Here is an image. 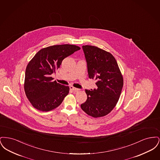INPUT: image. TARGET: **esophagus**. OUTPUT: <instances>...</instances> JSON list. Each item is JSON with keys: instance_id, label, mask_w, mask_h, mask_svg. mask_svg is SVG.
Returning <instances> with one entry per match:
<instances>
[{"instance_id": "1", "label": "esophagus", "mask_w": 160, "mask_h": 160, "mask_svg": "<svg viewBox=\"0 0 160 160\" xmlns=\"http://www.w3.org/2000/svg\"><path fill=\"white\" fill-rule=\"evenodd\" d=\"M69 88H70V89H71V90H72V91L76 92L78 91L79 90L78 89H77V88H76L73 87L72 86H71Z\"/></svg>"}]
</instances>
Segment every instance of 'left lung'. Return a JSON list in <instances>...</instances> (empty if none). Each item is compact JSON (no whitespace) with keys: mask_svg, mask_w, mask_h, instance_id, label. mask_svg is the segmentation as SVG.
Masks as SVG:
<instances>
[{"mask_svg":"<svg viewBox=\"0 0 160 160\" xmlns=\"http://www.w3.org/2000/svg\"><path fill=\"white\" fill-rule=\"evenodd\" d=\"M89 77L97 80V89L85 92L88 98L81 104L85 113L93 118L108 114L119 99L123 80L114 56L97 47L83 46Z\"/></svg>","mask_w":160,"mask_h":160,"instance_id":"left-lung-1","label":"left lung"}]
</instances>
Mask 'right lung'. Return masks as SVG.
Instances as JSON below:
<instances>
[{
	"mask_svg": "<svg viewBox=\"0 0 160 160\" xmlns=\"http://www.w3.org/2000/svg\"><path fill=\"white\" fill-rule=\"evenodd\" d=\"M80 49L71 44L50 46L34 56L26 69L24 84L26 95L33 107L48 112L61 105L68 94L69 88L53 82L51 75L65 58Z\"/></svg>",
	"mask_w": 160,
	"mask_h": 160,
	"instance_id": "obj_1",
	"label": "right lung"
}]
</instances>
